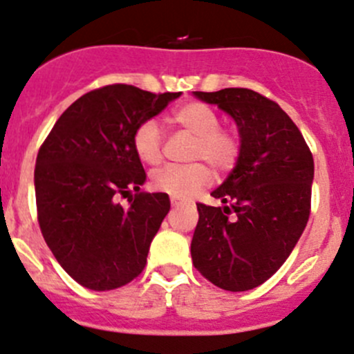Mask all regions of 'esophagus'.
<instances>
[{"label":"esophagus","mask_w":354,"mask_h":354,"mask_svg":"<svg viewBox=\"0 0 354 354\" xmlns=\"http://www.w3.org/2000/svg\"><path fill=\"white\" fill-rule=\"evenodd\" d=\"M171 205H173V207H183L185 202H181V200H178V198H171Z\"/></svg>","instance_id":"1"}]
</instances>
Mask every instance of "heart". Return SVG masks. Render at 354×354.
<instances>
[{"mask_svg":"<svg viewBox=\"0 0 354 354\" xmlns=\"http://www.w3.org/2000/svg\"><path fill=\"white\" fill-rule=\"evenodd\" d=\"M171 121L181 130L194 135L188 159L192 164H173L152 174V187L173 198L187 200L198 194L212 181V171L224 174L236 167L241 157V138L236 131L221 128V118L203 102L192 101L178 106L171 113ZM135 154L142 162L154 166L162 159L164 131L156 120H145L135 128Z\"/></svg>","mask_w":354,"mask_h":354,"instance_id":"obj_1","label":"heart"}]
</instances>
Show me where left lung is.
I'll use <instances>...</instances> for the list:
<instances>
[{"instance_id": "obj_1", "label": "left lung", "mask_w": 354, "mask_h": 354, "mask_svg": "<svg viewBox=\"0 0 354 354\" xmlns=\"http://www.w3.org/2000/svg\"><path fill=\"white\" fill-rule=\"evenodd\" d=\"M238 124L241 157L212 192L223 207L197 203L195 269L214 286L248 291L286 262L310 217L313 156L277 102L250 88L195 92Z\"/></svg>"}]
</instances>
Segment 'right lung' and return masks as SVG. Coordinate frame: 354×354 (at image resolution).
<instances>
[{"instance_id": "right-lung-1", "label": "right lung", "mask_w": 354, "mask_h": 354, "mask_svg": "<svg viewBox=\"0 0 354 354\" xmlns=\"http://www.w3.org/2000/svg\"><path fill=\"white\" fill-rule=\"evenodd\" d=\"M181 92L152 94L127 84L87 92L46 137L34 183L42 236L82 286L109 291L140 276L152 238L169 212L167 194H145L133 131ZM138 194L121 207L117 198Z\"/></svg>"}]
</instances>
